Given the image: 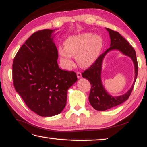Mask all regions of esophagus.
<instances>
[{
    "mask_svg": "<svg viewBox=\"0 0 147 147\" xmlns=\"http://www.w3.org/2000/svg\"><path fill=\"white\" fill-rule=\"evenodd\" d=\"M77 77H78V78H81V77H82L81 73L80 72V71H77Z\"/></svg>",
    "mask_w": 147,
    "mask_h": 147,
    "instance_id": "obj_1",
    "label": "esophagus"
}]
</instances>
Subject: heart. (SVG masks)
<instances>
[{"instance_id":"obj_1","label":"heart","mask_w":147,"mask_h":147,"mask_svg":"<svg viewBox=\"0 0 147 147\" xmlns=\"http://www.w3.org/2000/svg\"><path fill=\"white\" fill-rule=\"evenodd\" d=\"M103 47V38L100 35L85 32L71 36L65 40V47L58 49L61 62L65 68L70 69L74 64L71 56H76L80 66L88 67L98 59Z\"/></svg>"}]
</instances>
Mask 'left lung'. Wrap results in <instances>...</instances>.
Instances as JSON below:
<instances>
[{"label": "left lung", "instance_id": "8db88e82", "mask_svg": "<svg viewBox=\"0 0 147 147\" xmlns=\"http://www.w3.org/2000/svg\"><path fill=\"white\" fill-rule=\"evenodd\" d=\"M106 30L109 32L110 36V47L107 49L103 54H102L96 61L90 66V68L82 74V77L88 79L91 84V90L89 95L90 103L94 109L97 111H106L118 106L126 101L133 90L138 72L136 54L134 48L125 38L121 36L119 32L108 28H106ZM113 49H118L124 55L131 57L135 65V77L134 84L131 89L125 94L119 97L110 96L105 90L101 81L102 61L105 56Z\"/></svg>", "mask_w": 147, "mask_h": 147}]
</instances>
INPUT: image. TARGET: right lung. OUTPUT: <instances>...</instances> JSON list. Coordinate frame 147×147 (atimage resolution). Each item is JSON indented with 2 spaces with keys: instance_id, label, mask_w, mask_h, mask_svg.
Returning a JSON list of instances; mask_svg holds the SVG:
<instances>
[{
  "instance_id": "1",
  "label": "right lung",
  "mask_w": 147,
  "mask_h": 147,
  "mask_svg": "<svg viewBox=\"0 0 147 147\" xmlns=\"http://www.w3.org/2000/svg\"><path fill=\"white\" fill-rule=\"evenodd\" d=\"M55 30H38L23 44L14 58L15 90L29 109L41 117L59 114L66 104L67 91L77 81L76 73L63 70L52 34Z\"/></svg>"
}]
</instances>
